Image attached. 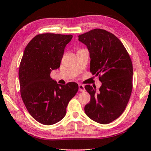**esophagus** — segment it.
Wrapping results in <instances>:
<instances>
[{
    "mask_svg": "<svg viewBox=\"0 0 151 151\" xmlns=\"http://www.w3.org/2000/svg\"><path fill=\"white\" fill-rule=\"evenodd\" d=\"M78 87H79V91H81V92H83V91H85L84 85L79 84V85H78Z\"/></svg>",
    "mask_w": 151,
    "mask_h": 151,
    "instance_id": "obj_1",
    "label": "esophagus"
}]
</instances>
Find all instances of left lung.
<instances>
[{"instance_id": "left-lung-1", "label": "left lung", "mask_w": 151, "mask_h": 151, "mask_svg": "<svg viewBox=\"0 0 151 151\" xmlns=\"http://www.w3.org/2000/svg\"><path fill=\"white\" fill-rule=\"evenodd\" d=\"M78 37L89 50L91 72L102 74L99 91L85 85L91 100L85 112L97 123L109 124L123 113L128 103L132 91V60L122 42L106 30L95 29Z\"/></svg>"}]
</instances>
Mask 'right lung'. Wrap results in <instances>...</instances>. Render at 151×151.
I'll return each instance as SVG.
<instances>
[{
	"instance_id": "right-lung-1",
	"label": "right lung",
	"mask_w": 151,
	"mask_h": 151,
	"mask_svg": "<svg viewBox=\"0 0 151 151\" xmlns=\"http://www.w3.org/2000/svg\"><path fill=\"white\" fill-rule=\"evenodd\" d=\"M72 35L44 33L33 37L25 47L19 64V79L23 102L31 116L44 125L55 124L66 114L68 102L78 85H60L50 72L60 68L64 49Z\"/></svg>"
}]
</instances>
